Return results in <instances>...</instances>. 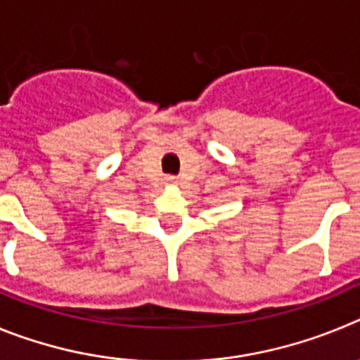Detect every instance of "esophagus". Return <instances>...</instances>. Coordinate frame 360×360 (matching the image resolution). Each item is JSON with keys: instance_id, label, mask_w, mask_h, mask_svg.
I'll use <instances>...</instances> for the list:
<instances>
[{"instance_id": "esophagus-1", "label": "esophagus", "mask_w": 360, "mask_h": 360, "mask_svg": "<svg viewBox=\"0 0 360 360\" xmlns=\"http://www.w3.org/2000/svg\"><path fill=\"white\" fill-rule=\"evenodd\" d=\"M165 184H169V186H174V184H178V178L176 176H167V178H165Z\"/></svg>"}]
</instances>
